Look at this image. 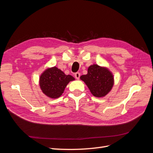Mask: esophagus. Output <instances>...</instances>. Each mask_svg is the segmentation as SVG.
Returning a JSON list of instances; mask_svg holds the SVG:
<instances>
[{
	"instance_id": "1",
	"label": "esophagus",
	"mask_w": 153,
	"mask_h": 153,
	"mask_svg": "<svg viewBox=\"0 0 153 153\" xmlns=\"http://www.w3.org/2000/svg\"><path fill=\"white\" fill-rule=\"evenodd\" d=\"M80 76V73L77 72V73H76L75 74V77L76 78V79H79Z\"/></svg>"
}]
</instances>
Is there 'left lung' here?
Here are the masks:
<instances>
[{
  "instance_id": "8db88e82",
  "label": "left lung",
  "mask_w": 153,
  "mask_h": 153,
  "mask_svg": "<svg viewBox=\"0 0 153 153\" xmlns=\"http://www.w3.org/2000/svg\"><path fill=\"white\" fill-rule=\"evenodd\" d=\"M80 79L85 82L92 94L101 98L112 89L114 78L112 73L108 68L92 64L87 69V75H82Z\"/></svg>"
}]
</instances>
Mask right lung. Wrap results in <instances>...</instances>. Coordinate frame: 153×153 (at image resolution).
Listing matches in <instances>:
<instances>
[{"instance_id":"add662e5","label":"right lung","mask_w":153,"mask_h":153,"mask_svg":"<svg viewBox=\"0 0 153 153\" xmlns=\"http://www.w3.org/2000/svg\"><path fill=\"white\" fill-rule=\"evenodd\" d=\"M75 80L70 75H65L56 66L48 68L41 73L39 77V86L41 91L48 98H59L69 82Z\"/></svg>"}]
</instances>
